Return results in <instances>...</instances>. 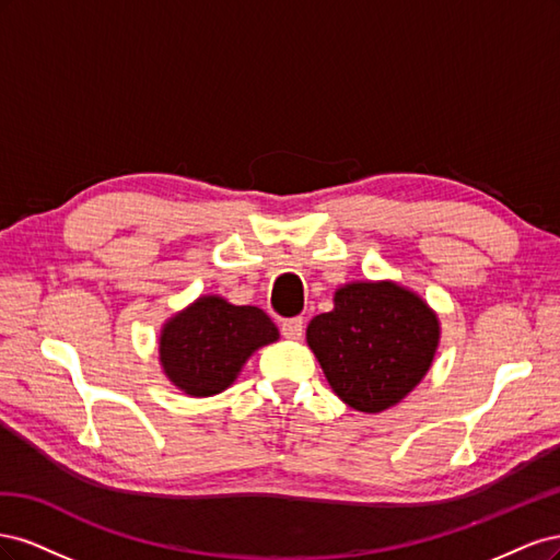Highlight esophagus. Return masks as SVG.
Listing matches in <instances>:
<instances>
[{"mask_svg":"<svg viewBox=\"0 0 560 560\" xmlns=\"http://www.w3.org/2000/svg\"><path fill=\"white\" fill-rule=\"evenodd\" d=\"M280 329H282L284 338H292V341H296V338H301V334H303V319L301 317H287V319H282Z\"/></svg>","mask_w":560,"mask_h":560,"instance_id":"obj_1","label":"esophagus"}]
</instances>
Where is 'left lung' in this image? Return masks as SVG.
<instances>
[{
  "label": "left lung",
  "instance_id": "obj_1",
  "mask_svg": "<svg viewBox=\"0 0 560 560\" xmlns=\"http://www.w3.org/2000/svg\"><path fill=\"white\" fill-rule=\"evenodd\" d=\"M439 334L436 313L416 292L364 280L338 287L334 311L311 319L306 341L338 397L381 413L425 378Z\"/></svg>",
  "mask_w": 560,
  "mask_h": 560
}]
</instances>
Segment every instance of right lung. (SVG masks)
Instances as JSON below:
<instances>
[{
	"instance_id": "1",
	"label": "right lung",
	"mask_w": 560,
	"mask_h": 560,
	"mask_svg": "<svg viewBox=\"0 0 560 560\" xmlns=\"http://www.w3.org/2000/svg\"><path fill=\"white\" fill-rule=\"evenodd\" d=\"M278 338V327L261 308L200 296L163 325L161 366L184 395L212 397L233 385L254 350Z\"/></svg>"
}]
</instances>
